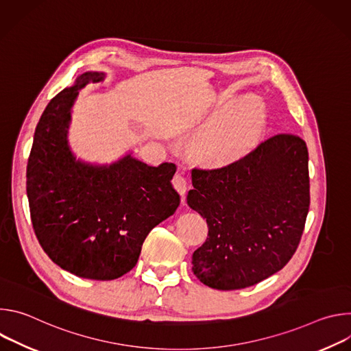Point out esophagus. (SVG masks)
I'll return each instance as SVG.
<instances>
[{"mask_svg": "<svg viewBox=\"0 0 351 351\" xmlns=\"http://www.w3.org/2000/svg\"><path fill=\"white\" fill-rule=\"evenodd\" d=\"M172 184H173V187L176 189V191L182 195V202H183V199H184V194H186L187 187H189L186 178H184L183 175H180V173H176V175L173 176V179H172Z\"/></svg>", "mask_w": 351, "mask_h": 351, "instance_id": "esophagus-1", "label": "esophagus"}]
</instances>
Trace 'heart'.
<instances>
[{
	"mask_svg": "<svg viewBox=\"0 0 351 351\" xmlns=\"http://www.w3.org/2000/svg\"><path fill=\"white\" fill-rule=\"evenodd\" d=\"M265 122L267 111L261 99L244 98L203 128L195 138V152L210 164L236 162L257 145Z\"/></svg>",
	"mask_w": 351,
	"mask_h": 351,
	"instance_id": "heart-1",
	"label": "heart"
}]
</instances>
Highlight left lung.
Instances as JSON below:
<instances>
[{
    "label": "left lung",
    "instance_id": "left-lung-1",
    "mask_svg": "<svg viewBox=\"0 0 351 351\" xmlns=\"http://www.w3.org/2000/svg\"><path fill=\"white\" fill-rule=\"evenodd\" d=\"M187 204L207 219L208 237L193 253V274L218 290L253 286L295 253L310 208L308 149L276 134L226 167L191 171Z\"/></svg>",
    "mask_w": 351,
    "mask_h": 351
}]
</instances>
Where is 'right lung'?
Listing matches in <instances>:
<instances>
[{
    "mask_svg": "<svg viewBox=\"0 0 351 351\" xmlns=\"http://www.w3.org/2000/svg\"><path fill=\"white\" fill-rule=\"evenodd\" d=\"M104 79V72H83L48 103L26 171L32 223L45 254L94 280L129 272L147 234L180 204L172 162L153 167L128 153L112 164H91L73 154L68 129L79 90Z\"/></svg>",
    "mask_w": 351,
    "mask_h": 351,
    "instance_id": "right-lung-1",
    "label": "right lung"
}]
</instances>
